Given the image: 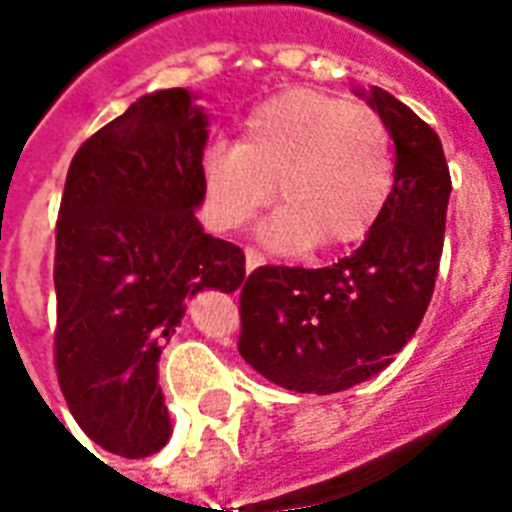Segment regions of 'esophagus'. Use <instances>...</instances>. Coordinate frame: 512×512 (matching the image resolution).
Here are the masks:
<instances>
[{"instance_id":"1","label":"esophagus","mask_w":512,"mask_h":512,"mask_svg":"<svg viewBox=\"0 0 512 512\" xmlns=\"http://www.w3.org/2000/svg\"><path fill=\"white\" fill-rule=\"evenodd\" d=\"M244 255H246V271H252V268H257L260 263H263V255L257 252L255 246H246Z\"/></svg>"}]
</instances>
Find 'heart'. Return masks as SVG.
<instances>
[{
    "label": "heart",
    "instance_id": "b5f03b06",
    "mask_svg": "<svg viewBox=\"0 0 512 512\" xmlns=\"http://www.w3.org/2000/svg\"><path fill=\"white\" fill-rule=\"evenodd\" d=\"M202 180L219 230L244 227L279 194L285 205L268 224L271 244L340 249L373 233L392 197V136L370 106L288 90L246 115L238 145L205 153Z\"/></svg>",
    "mask_w": 512,
    "mask_h": 512
}]
</instances>
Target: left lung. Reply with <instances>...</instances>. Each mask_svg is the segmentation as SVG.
Masks as SVG:
<instances>
[{
	"label": "left lung",
	"mask_w": 512,
	"mask_h": 512,
	"mask_svg": "<svg viewBox=\"0 0 512 512\" xmlns=\"http://www.w3.org/2000/svg\"><path fill=\"white\" fill-rule=\"evenodd\" d=\"M370 106L395 142V189L365 244L326 268L260 266L238 285V351L293 392L332 395L381 373L439 274L452 189L439 134L381 87Z\"/></svg>",
	"instance_id": "1"
}]
</instances>
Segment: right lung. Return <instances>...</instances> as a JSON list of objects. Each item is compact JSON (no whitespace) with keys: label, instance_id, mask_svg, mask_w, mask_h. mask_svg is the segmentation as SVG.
<instances>
[{"label":"right lung","instance_id":"right-lung-1","mask_svg":"<svg viewBox=\"0 0 512 512\" xmlns=\"http://www.w3.org/2000/svg\"><path fill=\"white\" fill-rule=\"evenodd\" d=\"M208 115L189 90H158L76 150L54 252V367L79 428L145 458L169 439L161 343L202 288L244 282V252L202 233Z\"/></svg>","mask_w":512,"mask_h":512}]
</instances>
